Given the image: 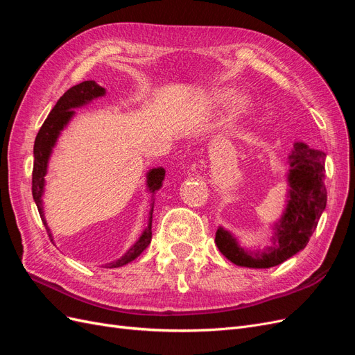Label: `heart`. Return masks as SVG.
I'll use <instances>...</instances> for the list:
<instances>
[{"label":"heart","instance_id":"1","mask_svg":"<svg viewBox=\"0 0 355 355\" xmlns=\"http://www.w3.org/2000/svg\"><path fill=\"white\" fill-rule=\"evenodd\" d=\"M231 93H232L231 89H219V90L214 92L213 101L218 102V103H223L225 101L230 98ZM249 105H250L249 98H247L245 94H240V96H237V98H234L232 105H231V111H232L234 115H241L247 111V108H249Z\"/></svg>","mask_w":355,"mask_h":355}]
</instances>
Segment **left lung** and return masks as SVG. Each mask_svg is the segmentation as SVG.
<instances>
[{
	"label": "left lung",
	"instance_id": "left-lung-1",
	"mask_svg": "<svg viewBox=\"0 0 355 355\" xmlns=\"http://www.w3.org/2000/svg\"><path fill=\"white\" fill-rule=\"evenodd\" d=\"M326 154L296 142L288 157V202L280 223L274 227L272 245L262 252L247 253L232 235L219 228L216 243L220 253L232 263L245 268H271L302 250L315 231L321 213L326 209L324 185Z\"/></svg>",
	"mask_w": 355,
	"mask_h": 355
}]
</instances>
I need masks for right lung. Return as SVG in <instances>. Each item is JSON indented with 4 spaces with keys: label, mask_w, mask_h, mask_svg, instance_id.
<instances>
[{
    "label": "right lung",
    "mask_w": 355,
    "mask_h": 355,
    "mask_svg": "<svg viewBox=\"0 0 355 355\" xmlns=\"http://www.w3.org/2000/svg\"><path fill=\"white\" fill-rule=\"evenodd\" d=\"M103 94H105V89L96 84L94 81H83L77 85H73V87L67 90L65 94H63L62 98L58 101L55 108L50 111L44 124L41 125L40 132L35 137L34 168H32V197H34L41 220H42V223H44L50 240H51V232L47 228V223L44 219L41 197H42V191H44V176L47 173V163H49V158L51 154V149H53V146H55V144L58 141V136L63 130V127L68 124L71 116L73 115V112H75L73 108H78V106L89 103L90 101L99 98V96H103ZM164 173H166V170L163 167L153 168L151 171H149L148 182H146L149 191L155 192L161 187V182H163V179H164ZM151 218H153V210H151ZM151 222L153 220H149L148 228L144 231L141 239L135 243L132 249L128 250L121 257V259H118L112 263H108L106 265V268H118V266H123L128 262H132L146 249L149 243H151V237H153Z\"/></svg>",
    "instance_id": "right-lung-1"
}]
</instances>
